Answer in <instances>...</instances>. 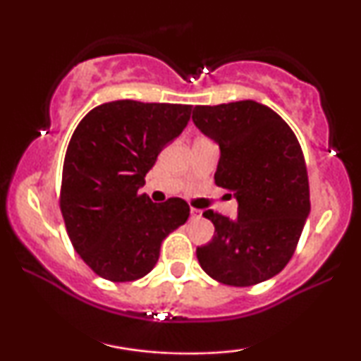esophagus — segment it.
Returning a JSON list of instances; mask_svg holds the SVG:
<instances>
[{
	"label": "esophagus",
	"instance_id": "esophagus-1",
	"mask_svg": "<svg viewBox=\"0 0 361 361\" xmlns=\"http://www.w3.org/2000/svg\"><path fill=\"white\" fill-rule=\"evenodd\" d=\"M190 215H192V219H200L202 217V210L192 209V210H190Z\"/></svg>",
	"mask_w": 361,
	"mask_h": 361
}]
</instances>
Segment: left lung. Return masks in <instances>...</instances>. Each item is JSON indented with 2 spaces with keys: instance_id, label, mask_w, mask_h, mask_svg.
<instances>
[{
  "instance_id": "obj_1",
  "label": "left lung",
  "mask_w": 361,
  "mask_h": 361,
  "mask_svg": "<svg viewBox=\"0 0 361 361\" xmlns=\"http://www.w3.org/2000/svg\"><path fill=\"white\" fill-rule=\"evenodd\" d=\"M193 122L221 147L215 185L238 198V219L205 210L212 241L197 247L209 276L251 287L287 267L310 212L304 152L288 123L252 100L195 106Z\"/></svg>"
}]
</instances>
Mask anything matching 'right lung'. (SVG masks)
Masks as SVG:
<instances>
[{
    "label": "right lung",
    "mask_w": 361,
    "mask_h": 361,
    "mask_svg": "<svg viewBox=\"0 0 361 361\" xmlns=\"http://www.w3.org/2000/svg\"><path fill=\"white\" fill-rule=\"evenodd\" d=\"M190 115L192 105L117 100L78 123L62 166L59 207L73 247L102 279H142L157 263L163 239L188 221L185 200L152 204L139 188Z\"/></svg>",
    "instance_id": "obj_1"
}]
</instances>
